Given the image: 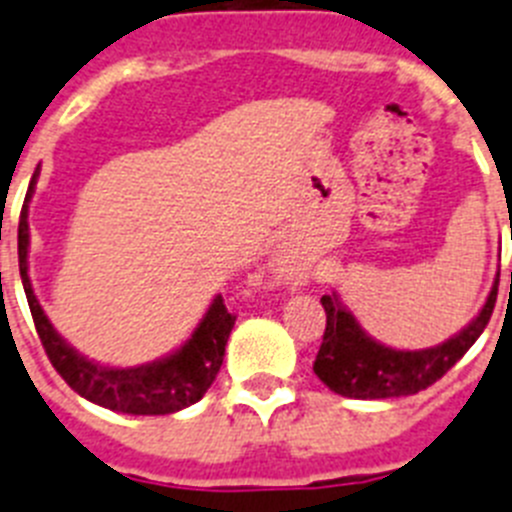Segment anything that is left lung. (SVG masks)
<instances>
[{"instance_id":"8db88e82","label":"left lung","mask_w":512,"mask_h":512,"mask_svg":"<svg viewBox=\"0 0 512 512\" xmlns=\"http://www.w3.org/2000/svg\"><path fill=\"white\" fill-rule=\"evenodd\" d=\"M497 283H500V273H497L495 286L484 301L482 311L477 314V319H471L469 327H464L451 340L425 350L386 348L363 332L358 319L340 304L337 293L322 296L327 327H324L322 345H319L317 361H314V373L335 394L350 399L407 397V394L428 389L430 384L441 379L443 373H448V368L461 361V355L484 332L492 317V309H495Z\"/></svg>"}]
</instances>
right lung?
I'll list each match as a JSON object with an SVG mask.
<instances>
[{
  "instance_id": "add662e5",
  "label": "right lung",
  "mask_w": 512,
  "mask_h": 512,
  "mask_svg": "<svg viewBox=\"0 0 512 512\" xmlns=\"http://www.w3.org/2000/svg\"><path fill=\"white\" fill-rule=\"evenodd\" d=\"M35 177L30 180L25 206L20 213V231H17V255H20V278L25 296H28L30 314H33L35 330L46 348L48 361L61 379L77 391L79 397L100 404L105 410L126 412V415H172L190 404H195L213 384L221 363H224L226 340L231 335V327L237 322L234 314H229L224 299L216 296L206 317L195 327L190 340L162 361L146 363V366L133 368H108L95 361H87L82 353L71 348L69 342L53 330L48 322L46 311L35 299L33 286L28 278V201L33 198Z\"/></svg>"
}]
</instances>
